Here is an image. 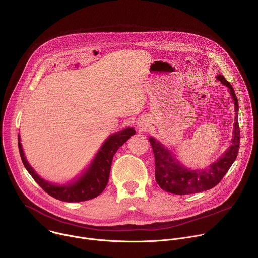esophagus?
Listing matches in <instances>:
<instances>
[{
    "instance_id": "1",
    "label": "esophagus",
    "mask_w": 258,
    "mask_h": 258,
    "mask_svg": "<svg viewBox=\"0 0 258 258\" xmlns=\"http://www.w3.org/2000/svg\"><path fill=\"white\" fill-rule=\"evenodd\" d=\"M147 127H148V124H147V122H138V128L139 129H141V130H144V129H147Z\"/></svg>"
}]
</instances>
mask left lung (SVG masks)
Segmentation results:
<instances>
[{"instance_id": "8db88e82", "label": "left lung", "mask_w": 258, "mask_h": 258, "mask_svg": "<svg viewBox=\"0 0 258 258\" xmlns=\"http://www.w3.org/2000/svg\"><path fill=\"white\" fill-rule=\"evenodd\" d=\"M225 86L229 88L235 106V124L233 130L232 144L223 156L214 164L209 166L207 170H189L182 165L172 152L162 143L153 137L148 140L151 144L156 161V181L159 186L170 193L185 195L199 193L210 190L217 186L224 176L227 174L235 160L237 159L240 147V129L238 123V99L233 86L227 81L223 75H218Z\"/></svg>"}]
</instances>
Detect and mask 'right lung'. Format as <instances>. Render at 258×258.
Wrapping results in <instances>:
<instances>
[{
  "label": "right lung",
  "instance_id": "1",
  "mask_svg": "<svg viewBox=\"0 0 258 258\" xmlns=\"http://www.w3.org/2000/svg\"><path fill=\"white\" fill-rule=\"evenodd\" d=\"M134 134L135 130L133 128H126L109 136L85 172L76 181L62 186L48 183L34 172L24 157L20 136H18V147L25 169L48 195L66 202H79L92 199L105 190L109 182L111 166L115 153L119 147Z\"/></svg>",
  "mask_w": 258,
  "mask_h": 258
}]
</instances>
